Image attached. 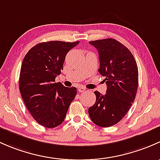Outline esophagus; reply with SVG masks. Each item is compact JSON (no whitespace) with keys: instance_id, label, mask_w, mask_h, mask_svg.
Returning a JSON list of instances; mask_svg holds the SVG:
<instances>
[{"instance_id":"1","label":"esophagus","mask_w":160,"mask_h":160,"mask_svg":"<svg viewBox=\"0 0 160 160\" xmlns=\"http://www.w3.org/2000/svg\"><path fill=\"white\" fill-rule=\"evenodd\" d=\"M78 92H86V89H85L84 87H80V88H78Z\"/></svg>"}]
</instances>
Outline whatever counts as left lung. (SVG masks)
<instances>
[{
	"label": "left lung",
	"mask_w": 160,
	"mask_h": 160,
	"mask_svg": "<svg viewBox=\"0 0 160 160\" xmlns=\"http://www.w3.org/2000/svg\"><path fill=\"white\" fill-rule=\"evenodd\" d=\"M98 50V72L105 77L106 94L94 92L95 104L88 108V115L95 125L109 127L126 115L134 102L138 88L139 72L131 52L112 38L89 42Z\"/></svg>",
	"instance_id": "obj_1"
}]
</instances>
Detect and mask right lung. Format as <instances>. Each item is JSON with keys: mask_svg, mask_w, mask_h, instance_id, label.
I'll return each mask as SVG.
<instances>
[{"mask_svg": "<svg viewBox=\"0 0 160 160\" xmlns=\"http://www.w3.org/2000/svg\"><path fill=\"white\" fill-rule=\"evenodd\" d=\"M79 42H42L31 48L21 65L19 88L33 118L46 128H55L65 120L77 88L65 87L55 78L63 70L67 53Z\"/></svg>", "mask_w": 160, "mask_h": 160, "instance_id": "right-lung-1", "label": "right lung"}]
</instances>
